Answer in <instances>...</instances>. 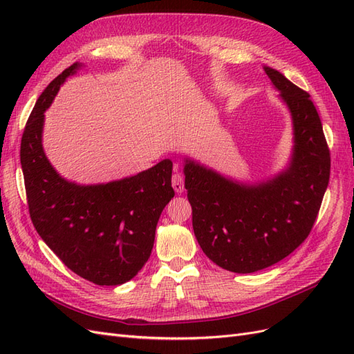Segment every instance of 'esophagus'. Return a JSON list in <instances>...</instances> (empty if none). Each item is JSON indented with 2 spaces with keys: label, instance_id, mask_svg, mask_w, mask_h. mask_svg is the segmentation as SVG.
<instances>
[{
  "label": "esophagus",
  "instance_id": "obj_1",
  "mask_svg": "<svg viewBox=\"0 0 354 354\" xmlns=\"http://www.w3.org/2000/svg\"><path fill=\"white\" fill-rule=\"evenodd\" d=\"M171 183H173V187L174 190L177 192V194H181V192L185 190V178L183 176H181L180 173H176L173 174V178H171Z\"/></svg>",
  "mask_w": 354,
  "mask_h": 354
}]
</instances>
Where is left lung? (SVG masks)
Masks as SVG:
<instances>
[{"instance_id":"8db88e82","label":"left lung","mask_w":354,"mask_h":354,"mask_svg":"<svg viewBox=\"0 0 354 354\" xmlns=\"http://www.w3.org/2000/svg\"><path fill=\"white\" fill-rule=\"evenodd\" d=\"M294 121L291 165L276 178L245 186L186 160L185 186L194 232L209 260L252 273L283 260L313 229L330 173V153L310 94L264 68Z\"/></svg>"}]
</instances>
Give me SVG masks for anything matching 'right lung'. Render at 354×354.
Listing matches in <instances>:
<instances>
[{"label":"right lung","instance_id":"obj_1","mask_svg":"<svg viewBox=\"0 0 354 354\" xmlns=\"http://www.w3.org/2000/svg\"><path fill=\"white\" fill-rule=\"evenodd\" d=\"M69 66L38 97L20 143L29 216L50 250L73 273L95 285L125 283L151 257L160 212L174 198L173 162L164 159L143 173L108 185L78 186L63 180L42 151L44 111Z\"/></svg>","mask_w":354,"mask_h":354}]
</instances>
